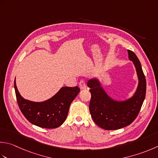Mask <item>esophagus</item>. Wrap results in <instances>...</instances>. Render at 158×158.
Listing matches in <instances>:
<instances>
[{
  "label": "esophagus",
  "instance_id": "1",
  "mask_svg": "<svg viewBox=\"0 0 158 158\" xmlns=\"http://www.w3.org/2000/svg\"><path fill=\"white\" fill-rule=\"evenodd\" d=\"M79 87H80V88H81V89H85V88H86V84H85V81H84V80H81V81H79Z\"/></svg>",
  "mask_w": 158,
  "mask_h": 158
}]
</instances>
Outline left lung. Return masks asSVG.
Masks as SVG:
<instances>
[{
	"label": "left lung",
	"instance_id": "1",
	"mask_svg": "<svg viewBox=\"0 0 158 158\" xmlns=\"http://www.w3.org/2000/svg\"><path fill=\"white\" fill-rule=\"evenodd\" d=\"M127 51L138 77V88L132 97L122 101L114 100L106 93L98 79H91L87 83L90 88L89 109L92 118L98 127L106 130H116L130 125L138 116L146 95V79L141 64L134 52Z\"/></svg>",
	"mask_w": 158,
	"mask_h": 158
}]
</instances>
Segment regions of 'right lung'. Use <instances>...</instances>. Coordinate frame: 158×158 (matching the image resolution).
<instances>
[{"mask_svg": "<svg viewBox=\"0 0 158 158\" xmlns=\"http://www.w3.org/2000/svg\"><path fill=\"white\" fill-rule=\"evenodd\" d=\"M15 96L20 111L29 121L40 127L55 129L63 124L69 113L71 103L79 94L80 89L62 87L52 98L43 102L24 99L18 92L15 79Z\"/></svg>", "mask_w": 158, "mask_h": 158, "instance_id": "right-lung-1", "label": "right lung"}]
</instances>
